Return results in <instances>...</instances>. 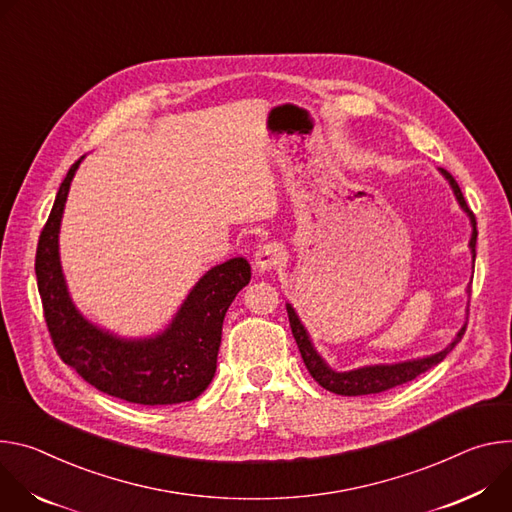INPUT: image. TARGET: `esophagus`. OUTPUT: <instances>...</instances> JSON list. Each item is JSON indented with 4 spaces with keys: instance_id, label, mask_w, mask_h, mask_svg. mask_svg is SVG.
Segmentation results:
<instances>
[{
    "instance_id": "esophagus-1",
    "label": "esophagus",
    "mask_w": 512,
    "mask_h": 512,
    "mask_svg": "<svg viewBox=\"0 0 512 512\" xmlns=\"http://www.w3.org/2000/svg\"><path fill=\"white\" fill-rule=\"evenodd\" d=\"M282 256H285V252H282V246L280 244H262L256 254H254V266L264 272V270H272L274 266H278L282 262Z\"/></svg>"
}]
</instances>
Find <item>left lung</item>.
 <instances>
[{
	"mask_svg": "<svg viewBox=\"0 0 512 512\" xmlns=\"http://www.w3.org/2000/svg\"><path fill=\"white\" fill-rule=\"evenodd\" d=\"M443 177L449 181L453 193H456L460 205L464 207V211L470 215L472 219V225H474V232H472V240H470V248H472V256L476 258V238H478V230H476V215L472 213V209L468 207L464 195H462V189L460 185L456 183V179H453L447 170L441 168ZM287 313H289V321H291V329H293V335H295V342L299 346V352H301V358L309 370V374L315 378V382H319L325 390L329 392H335V394H342V396H360V394H378V392H384V390H390L394 386H401L405 382H411L415 380L419 374L427 372L429 368L437 366L453 348L458 346V342L462 339V335L466 333V327L464 325L458 333V337L453 339V342L441 350L439 354H433V356H427V358H421V360H411V362H401V364H392V366H366V368H358V370H350V372H335L331 370L323 360L321 356L313 350L311 346V339L305 331V327L301 325L295 309L291 305H287Z\"/></svg>",
	"mask_w": 512,
	"mask_h": 512,
	"instance_id": "1",
	"label": "left lung"
}]
</instances>
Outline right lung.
<instances>
[{
	"mask_svg": "<svg viewBox=\"0 0 512 512\" xmlns=\"http://www.w3.org/2000/svg\"><path fill=\"white\" fill-rule=\"evenodd\" d=\"M81 158L69 168L36 248V280L44 321L61 360L85 382L136 405H177L197 399L217 368L227 307L250 282L246 258L211 268L168 329L152 339L126 342L85 321L69 299L59 260V227Z\"/></svg>",
	"mask_w": 512,
	"mask_h": 512,
	"instance_id": "obj_1",
	"label": "right lung"
}]
</instances>
